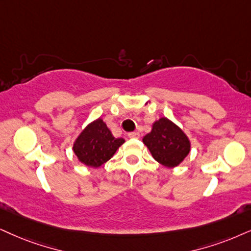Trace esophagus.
<instances>
[{"label": "esophagus", "instance_id": "obj_1", "mask_svg": "<svg viewBox=\"0 0 251 251\" xmlns=\"http://www.w3.org/2000/svg\"><path fill=\"white\" fill-rule=\"evenodd\" d=\"M128 136H129V138H132V139H139V138H140V133H139V132H131V133H128Z\"/></svg>", "mask_w": 251, "mask_h": 251}]
</instances>
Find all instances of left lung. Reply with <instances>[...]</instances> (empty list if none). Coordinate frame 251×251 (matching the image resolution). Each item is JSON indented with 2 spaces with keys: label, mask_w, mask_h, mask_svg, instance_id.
<instances>
[{
  "label": "left lung",
  "mask_w": 251,
  "mask_h": 251,
  "mask_svg": "<svg viewBox=\"0 0 251 251\" xmlns=\"http://www.w3.org/2000/svg\"><path fill=\"white\" fill-rule=\"evenodd\" d=\"M142 142L154 160L167 168L179 166L191 151L188 135L166 117L155 120L151 131L144 136Z\"/></svg>",
  "instance_id": "1"
}]
</instances>
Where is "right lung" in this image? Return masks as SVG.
Masks as SVG:
<instances>
[{
    "label": "right lung",
    "mask_w": 251,
    "mask_h": 251,
    "mask_svg": "<svg viewBox=\"0 0 251 251\" xmlns=\"http://www.w3.org/2000/svg\"><path fill=\"white\" fill-rule=\"evenodd\" d=\"M125 140L115 138L102 118L88 124L73 144V151L84 166L98 168L115 155Z\"/></svg>",
    "instance_id": "add662e5"
}]
</instances>
